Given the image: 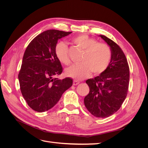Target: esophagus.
<instances>
[{
	"label": "esophagus",
	"instance_id": "esophagus-1",
	"mask_svg": "<svg viewBox=\"0 0 148 148\" xmlns=\"http://www.w3.org/2000/svg\"><path fill=\"white\" fill-rule=\"evenodd\" d=\"M79 83V81H77V80H75V81H73V85L75 86V85H78Z\"/></svg>",
	"mask_w": 148,
	"mask_h": 148
}]
</instances>
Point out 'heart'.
<instances>
[{
  "instance_id": "obj_1",
  "label": "heart",
  "mask_w": 148,
  "mask_h": 148,
  "mask_svg": "<svg viewBox=\"0 0 148 148\" xmlns=\"http://www.w3.org/2000/svg\"><path fill=\"white\" fill-rule=\"evenodd\" d=\"M71 41L78 48L84 51L82 64L73 65L66 70V75L77 79L88 77L92 72L95 75L104 73L108 68L112 57L110 47L106 43L96 42L93 38L86 34L77 36ZM56 57L61 63L66 65L70 64L71 61L68 53V48L62 42L57 43L55 48Z\"/></svg>"
}]
</instances>
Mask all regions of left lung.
Segmentation results:
<instances>
[{
    "mask_svg": "<svg viewBox=\"0 0 148 148\" xmlns=\"http://www.w3.org/2000/svg\"><path fill=\"white\" fill-rule=\"evenodd\" d=\"M99 36L110 46L111 60L104 73L86 81L89 92L84 97V103L92 115L106 118L116 112L126 98L130 71L127 58L122 49L105 36Z\"/></svg>",
    "mask_w": 148,
    "mask_h": 148,
    "instance_id": "left-lung-1",
    "label": "left lung"
}]
</instances>
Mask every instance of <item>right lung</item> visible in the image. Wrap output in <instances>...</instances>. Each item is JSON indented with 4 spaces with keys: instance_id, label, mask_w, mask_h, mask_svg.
Returning a JSON list of instances; mask_svg holds the SVG:
<instances>
[{
    "instance_id": "add662e5",
    "label": "right lung",
    "mask_w": 148,
    "mask_h": 148,
    "mask_svg": "<svg viewBox=\"0 0 148 148\" xmlns=\"http://www.w3.org/2000/svg\"><path fill=\"white\" fill-rule=\"evenodd\" d=\"M71 33L45 31L26 49L18 74L20 90L28 105L38 112L52 108L62 94L72 86L71 78H57L63 69L55 52L58 40Z\"/></svg>"
}]
</instances>
